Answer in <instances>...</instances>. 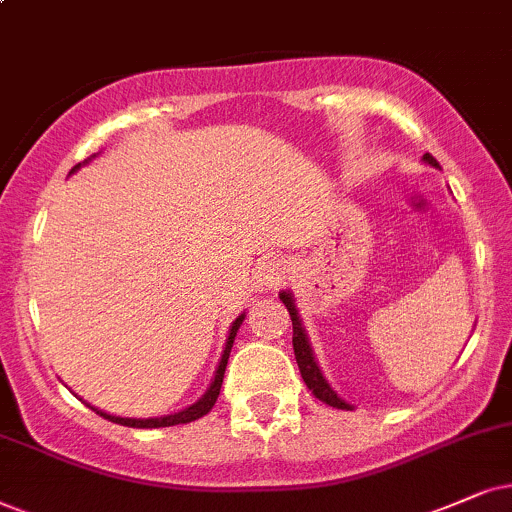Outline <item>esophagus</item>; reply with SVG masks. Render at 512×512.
<instances>
[{
    "label": "esophagus",
    "mask_w": 512,
    "mask_h": 512,
    "mask_svg": "<svg viewBox=\"0 0 512 512\" xmlns=\"http://www.w3.org/2000/svg\"><path fill=\"white\" fill-rule=\"evenodd\" d=\"M290 276V264L286 260H267L257 267V288L262 290H276L281 283H286V278Z\"/></svg>",
    "instance_id": "esophagus-1"
}]
</instances>
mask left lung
<instances>
[{"label":"left lung","mask_w":512,"mask_h":512,"mask_svg":"<svg viewBox=\"0 0 512 512\" xmlns=\"http://www.w3.org/2000/svg\"><path fill=\"white\" fill-rule=\"evenodd\" d=\"M423 160H425V163H428L430 167H439V163H437L435 158H432L430 153H425ZM278 297H281V302L286 304V309H288V314H290V321H293V349H295V361H297V368H300V373H302L304 385H307L309 390H312L314 397L319 399V401H323V404L333 406V409L352 411L354 406L349 404V401L342 399L340 394L333 390L331 383H328V380H326V375H323V371L319 368V361H316V357H314V349H312V345H309L307 331H304L300 314H297L293 293H290V290H281V293H278Z\"/></svg>","instance_id":"obj_1"}]
</instances>
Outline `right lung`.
Listing matches in <instances>:
<instances>
[{
    "mask_svg": "<svg viewBox=\"0 0 512 512\" xmlns=\"http://www.w3.org/2000/svg\"><path fill=\"white\" fill-rule=\"evenodd\" d=\"M94 158V155H92ZM89 158V160H92ZM89 160H84V163L75 165L73 170H70V174H75L77 170H80L82 165H87ZM245 319V312L238 316V319L231 323L229 326V335H226V342H224V352H222V359H219V364L215 368V378H212V383L208 390H205L203 397H200L198 401H193L191 406H186V409H181L177 413H170V416H158V418H122V416H111V413L96 409V406L87 404L89 409L99 413V416H103L106 420H111V423H118V425H127V428H170V425H184V423H191V420H198L203 418L205 413H208L212 406H215V401L219 397V390H222V380H224V371H226V364H229V354H231V347H234V340H236V333L238 328H241V323Z\"/></svg>",
    "mask_w": 512,
    "mask_h": 512,
    "instance_id": "add662e5",
    "label": "right lung"
}]
</instances>
